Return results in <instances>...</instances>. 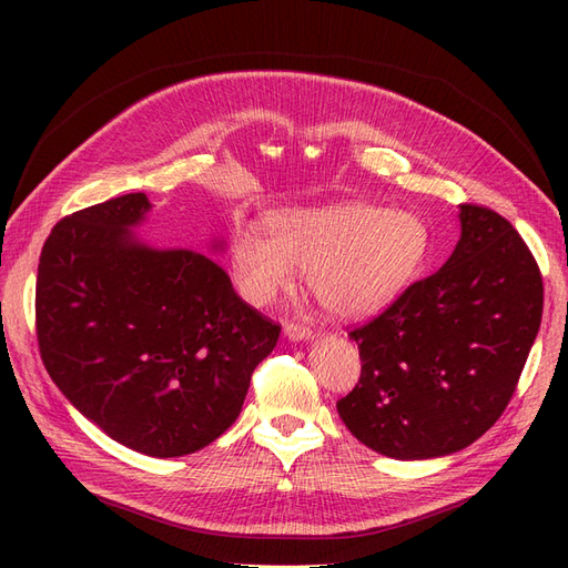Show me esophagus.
<instances>
[{
  "label": "esophagus",
  "instance_id": "1",
  "mask_svg": "<svg viewBox=\"0 0 568 568\" xmlns=\"http://www.w3.org/2000/svg\"><path fill=\"white\" fill-rule=\"evenodd\" d=\"M284 334L291 341H305V338L313 336V329H311V326H305V324H298V322H286L284 324Z\"/></svg>",
  "mask_w": 568,
  "mask_h": 568
}]
</instances>
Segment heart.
I'll return each instance as SVG.
<instances>
[{
  "mask_svg": "<svg viewBox=\"0 0 568 568\" xmlns=\"http://www.w3.org/2000/svg\"><path fill=\"white\" fill-rule=\"evenodd\" d=\"M267 225L270 236L242 227L230 244L234 286L253 307L277 301L303 270L326 311L367 315L400 294L428 251L422 217L369 203L282 211Z\"/></svg>",
  "mask_w": 568,
  "mask_h": 568,
  "instance_id": "heart-1",
  "label": "heart"
}]
</instances>
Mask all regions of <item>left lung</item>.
Listing matches in <instances>:
<instances>
[{
    "label": "left lung",
    "mask_w": 568,
    "mask_h": 568,
    "mask_svg": "<svg viewBox=\"0 0 568 568\" xmlns=\"http://www.w3.org/2000/svg\"><path fill=\"white\" fill-rule=\"evenodd\" d=\"M459 222L448 263L351 329L363 369L338 417L393 459L450 455L484 436L540 329L542 277L519 232L476 203L459 205Z\"/></svg>",
    "instance_id": "1"
}]
</instances>
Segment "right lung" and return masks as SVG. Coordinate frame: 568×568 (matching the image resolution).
Returning <instances> with one entry per match:
<instances>
[{
  "label": "right lung",
  "instance_id": "add662e5",
  "mask_svg": "<svg viewBox=\"0 0 568 568\" xmlns=\"http://www.w3.org/2000/svg\"><path fill=\"white\" fill-rule=\"evenodd\" d=\"M151 203L125 194L57 222L38 265L42 363L84 417L125 448L182 457L242 412L282 326L211 257L136 242Z\"/></svg>",
  "mask_w": 568,
  "mask_h": 568
}]
</instances>
